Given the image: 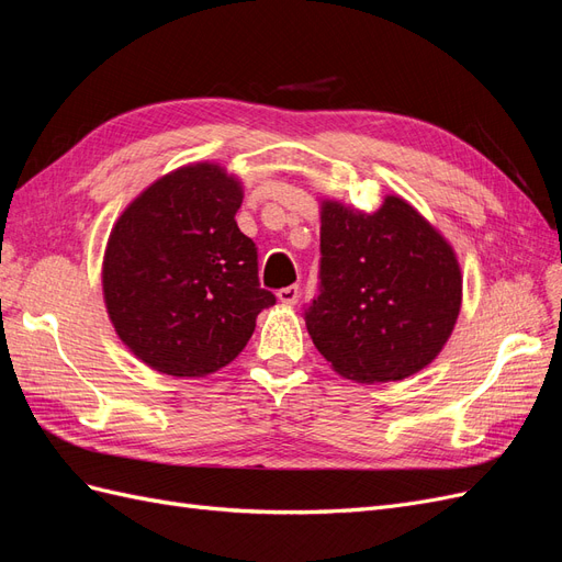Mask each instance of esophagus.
<instances>
[{"label": "esophagus", "mask_w": 562, "mask_h": 562, "mask_svg": "<svg viewBox=\"0 0 562 562\" xmlns=\"http://www.w3.org/2000/svg\"><path fill=\"white\" fill-rule=\"evenodd\" d=\"M279 302L283 304H297L300 300V285H288V288H281V291L277 293Z\"/></svg>", "instance_id": "esophagus-1"}]
</instances>
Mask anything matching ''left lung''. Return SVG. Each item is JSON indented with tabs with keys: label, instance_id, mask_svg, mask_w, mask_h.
I'll use <instances>...</instances> for the list:
<instances>
[{
	"label": "left lung",
	"instance_id": "8db88e82",
	"mask_svg": "<svg viewBox=\"0 0 562 562\" xmlns=\"http://www.w3.org/2000/svg\"><path fill=\"white\" fill-rule=\"evenodd\" d=\"M462 310L454 248L405 199L375 213L321 201V295L304 312L314 347L361 384L398 382L427 368Z\"/></svg>",
	"mask_w": 562,
	"mask_h": 562
}]
</instances>
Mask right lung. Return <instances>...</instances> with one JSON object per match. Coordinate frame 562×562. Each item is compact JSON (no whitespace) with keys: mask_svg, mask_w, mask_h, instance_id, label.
Instances as JSON below:
<instances>
[{"mask_svg":"<svg viewBox=\"0 0 562 562\" xmlns=\"http://www.w3.org/2000/svg\"><path fill=\"white\" fill-rule=\"evenodd\" d=\"M244 184L220 164L176 168L135 196L103 258V300L119 339L151 370L206 378L244 351L277 297L258 248L236 225Z\"/></svg>","mask_w":562,"mask_h":562,"instance_id":"obj_1","label":"right lung"}]
</instances>
